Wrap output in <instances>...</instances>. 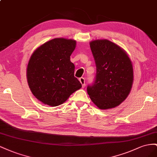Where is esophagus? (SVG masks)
<instances>
[{
	"instance_id": "1",
	"label": "esophagus",
	"mask_w": 157,
	"mask_h": 157,
	"mask_svg": "<svg viewBox=\"0 0 157 157\" xmlns=\"http://www.w3.org/2000/svg\"><path fill=\"white\" fill-rule=\"evenodd\" d=\"M79 82L82 85V87L84 88L85 87V82H86V80H85V79L83 78H79Z\"/></svg>"
}]
</instances>
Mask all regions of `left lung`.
I'll use <instances>...</instances> for the list:
<instances>
[{
    "mask_svg": "<svg viewBox=\"0 0 157 157\" xmlns=\"http://www.w3.org/2000/svg\"><path fill=\"white\" fill-rule=\"evenodd\" d=\"M97 67L95 81L87 91L98 109H110L120 105L130 93L133 82L132 62L127 52L107 39L89 43Z\"/></svg>",
    "mask_w": 157,
    "mask_h": 157,
    "instance_id": "obj_1",
    "label": "left lung"
}]
</instances>
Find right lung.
Listing matches in <instances>:
<instances>
[{
    "mask_svg": "<svg viewBox=\"0 0 157 157\" xmlns=\"http://www.w3.org/2000/svg\"><path fill=\"white\" fill-rule=\"evenodd\" d=\"M76 41L55 38L39 47L31 55L27 67L31 91L44 105L56 106L82 87L74 77L75 66L70 61Z\"/></svg>",
    "mask_w": 157,
    "mask_h": 157,
    "instance_id": "1",
    "label": "right lung"
}]
</instances>
